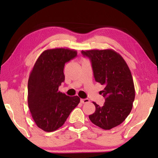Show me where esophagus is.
<instances>
[{"mask_svg": "<svg viewBox=\"0 0 158 158\" xmlns=\"http://www.w3.org/2000/svg\"><path fill=\"white\" fill-rule=\"evenodd\" d=\"M90 102V100H89L88 98H85V99H81V102L82 104H86V103H89Z\"/></svg>", "mask_w": 158, "mask_h": 158, "instance_id": "obj_1", "label": "esophagus"}]
</instances>
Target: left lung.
<instances>
[{
	"mask_svg": "<svg viewBox=\"0 0 158 158\" xmlns=\"http://www.w3.org/2000/svg\"><path fill=\"white\" fill-rule=\"evenodd\" d=\"M90 58L95 81L105 85L100 91L105 99L102 106L94 102L95 111L89 115L93 124L111 130L121 124L130 114L135 98L132 74L126 62L113 49L81 51Z\"/></svg>",
	"mask_w": 158,
	"mask_h": 158,
	"instance_id": "obj_1",
	"label": "left lung"
}]
</instances>
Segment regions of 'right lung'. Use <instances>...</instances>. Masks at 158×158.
Segmentation results:
<instances>
[{
    "instance_id": "add662e5",
    "label": "right lung",
    "mask_w": 158,
    "mask_h": 158,
    "mask_svg": "<svg viewBox=\"0 0 158 158\" xmlns=\"http://www.w3.org/2000/svg\"><path fill=\"white\" fill-rule=\"evenodd\" d=\"M76 50L56 48L44 51L37 58L28 82V105L37 126L53 132L65 123L78 105V96L69 97L58 90L65 80V63L77 56Z\"/></svg>"
}]
</instances>
